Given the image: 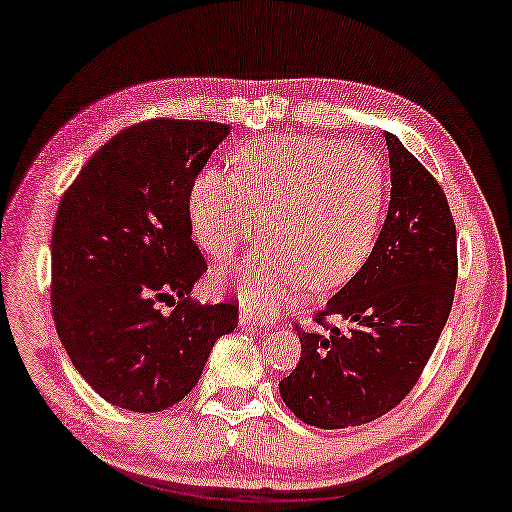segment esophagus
<instances>
[{
    "label": "esophagus",
    "mask_w": 512,
    "mask_h": 512,
    "mask_svg": "<svg viewBox=\"0 0 512 512\" xmlns=\"http://www.w3.org/2000/svg\"><path fill=\"white\" fill-rule=\"evenodd\" d=\"M240 325L258 327L261 325V318H258V313L254 309H249V306H240Z\"/></svg>",
    "instance_id": "obj_1"
}]
</instances>
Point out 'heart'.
I'll use <instances>...</instances> for the list:
<instances>
[{"instance_id": "b5f03b06", "label": "heart", "mask_w": 512, "mask_h": 512, "mask_svg": "<svg viewBox=\"0 0 512 512\" xmlns=\"http://www.w3.org/2000/svg\"><path fill=\"white\" fill-rule=\"evenodd\" d=\"M384 180L373 155L334 139L272 135L235 155V176L206 169L190 190L194 240L229 258L263 229L270 242L238 265L219 267V283L242 300L279 302L297 286L334 288L364 263L382 215Z\"/></svg>"}]
</instances>
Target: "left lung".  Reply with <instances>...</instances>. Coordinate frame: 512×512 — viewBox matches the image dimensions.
<instances>
[{
	"label": "left lung",
	"mask_w": 512,
	"mask_h": 512,
	"mask_svg": "<svg viewBox=\"0 0 512 512\" xmlns=\"http://www.w3.org/2000/svg\"><path fill=\"white\" fill-rule=\"evenodd\" d=\"M391 201L377 242L318 313L341 327L297 332L300 364L279 382L283 403L309 426H361L393 410L419 380L448 320L458 277L455 224L423 164L384 132Z\"/></svg>",
	"instance_id": "left-lung-1"
}]
</instances>
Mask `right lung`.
Segmentation results:
<instances>
[{"mask_svg":"<svg viewBox=\"0 0 512 512\" xmlns=\"http://www.w3.org/2000/svg\"><path fill=\"white\" fill-rule=\"evenodd\" d=\"M229 132L212 121L132 125L93 153L59 203L54 325L77 373L123 410L160 412L183 400L217 338L238 327L235 304L190 300L206 261L187 201Z\"/></svg>","mask_w":512,"mask_h":512,"instance_id":"obj_1","label":"right lung"}]
</instances>
